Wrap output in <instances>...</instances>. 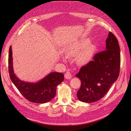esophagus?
Masks as SVG:
<instances>
[{
    "instance_id": "obj_1",
    "label": "esophagus",
    "mask_w": 131,
    "mask_h": 131,
    "mask_svg": "<svg viewBox=\"0 0 131 131\" xmlns=\"http://www.w3.org/2000/svg\"><path fill=\"white\" fill-rule=\"evenodd\" d=\"M64 77L65 78H66L67 79H70L72 78V75L70 73V72L68 71V72H67L65 74H64Z\"/></svg>"
}]
</instances>
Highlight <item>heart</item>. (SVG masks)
Returning a JSON list of instances; mask_svg holds the SVG:
<instances>
[{
    "mask_svg": "<svg viewBox=\"0 0 131 131\" xmlns=\"http://www.w3.org/2000/svg\"><path fill=\"white\" fill-rule=\"evenodd\" d=\"M89 42V40H87L84 42H80L75 43V45L68 47L66 50V54L68 56H78V60L80 64H85L91 59L93 52L94 49V46L92 45H90L86 46L85 48L81 51L83 47L86 44Z\"/></svg>",
    "mask_w": 131,
    "mask_h": 131,
    "instance_id": "heart-1",
    "label": "heart"
}]
</instances>
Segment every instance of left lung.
<instances>
[{
	"mask_svg": "<svg viewBox=\"0 0 131 131\" xmlns=\"http://www.w3.org/2000/svg\"><path fill=\"white\" fill-rule=\"evenodd\" d=\"M106 50L96 53L93 61L82 67L76 77L81 80L77 92L80 101L93 103L101 100L117 79L120 68V49L117 39L109 32Z\"/></svg>",
	"mask_w": 131,
	"mask_h": 131,
	"instance_id": "1",
	"label": "left lung"
}]
</instances>
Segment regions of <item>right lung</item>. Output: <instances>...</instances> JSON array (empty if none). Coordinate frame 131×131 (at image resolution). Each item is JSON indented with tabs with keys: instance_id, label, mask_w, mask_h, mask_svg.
I'll list each match as a JSON object with an SVG mask.
<instances>
[{
	"instance_id": "obj_1",
	"label": "right lung",
	"mask_w": 131,
	"mask_h": 131,
	"mask_svg": "<svg viewBox=\"0 0 131 131\" xmlns=\"http://www.w3.org/2000/svg\"><path fill=\"white\" fill-rule=\"evenodd\" d=\"M13 61V52L10 46L8 59L10 77L13 84L26 99L35 103H45L54 98L57 85L64 80L63 73L51 72L35 83L22 81L14 73Z\"/></svg>"
}]
</instances>
